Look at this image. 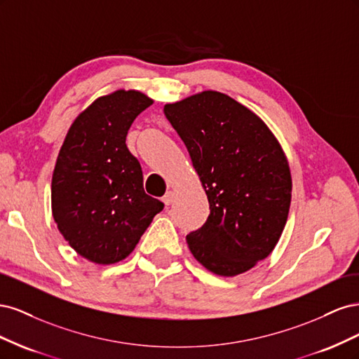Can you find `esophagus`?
I'll use <instances>...</instances> for the list:
<instances>
[{
	"label": "esophagus",
	"instance_id": "esophagus-1",
	"mask_svg": "<svg viewBox=\"0 0 359 359\" xmlns=\"http://www.w3.org/2000/svg\"><path fill=\"white\" fill-rule=\"evenodd\" d=\"M161 201H163V203H165L166 206H168V205H170V203H172V201H173V193H172V191H168V193L165 194V196L161 198Z\"/></svg>",
	"mask_w": 359,
	"mask_h": 359
}]
</instances>
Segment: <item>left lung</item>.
I'll use <instances>...</instances> for the list:
<instances>
[{
	"label": "left lung",
	"instance_id": "8db88e82",
	"mask_svg": "<svg viewBox=\"0 0 359 359\" xmlns=\"http://www.w3.org/2000/svg\"><path fill=\"white\" fill-rule=\"evenodd\" d=\"M210 202V215L187 235L193 256L223 277L269 256L287 220L292 178L286 156L256 114L232 97L203 91L165 106Z\"/></svg>",
	"mask_w": 359,
	"mask_h": 359
}]
</instances>
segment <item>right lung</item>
Masks as SVG:
<instances>
[{
	"label": "right lung",
	"mask_w": 359,
	"mask_h": 359,
	"mask_svg": "<svg viewBox=\"0 0 359 359\" xmlns=\"http://www.w3.org/2000/svg\"><path fill=\"white\" fill-rule=\"evenodd\" d=\"M153 104L145 94L118 90L74 119L52 175V214L76 253L94 264L126 259L163 202L148 196L139 160L126 137Z\"/></svg>",
	"instance_id": "right-lung-1"
}]
</instances>
